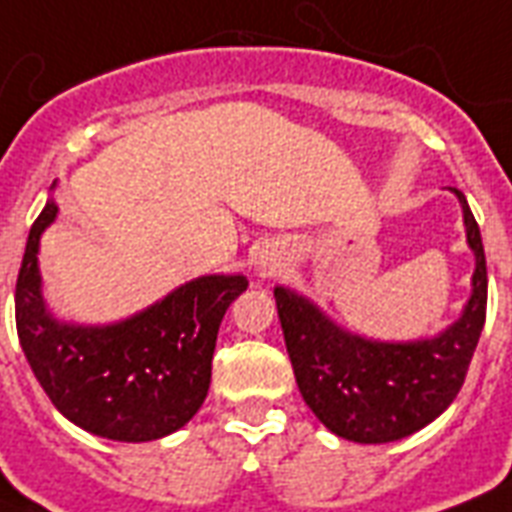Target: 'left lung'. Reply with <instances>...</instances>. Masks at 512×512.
Listing matches in <instances>:
<instances>
[{
  "mask_svg": "<svg viewBox=\"0 0 512 512\" xmlns=\"http://www.w3.org/2000/svg\"><path fill=\"white\" fill-rule=\"evenodd\" d=\"M465 212L476 252L473 295L452 327L433 340L372 342L335 327L305 297L273 289L297 388L332 433L358 444H388L433 422L460 393L486 321V257L481 231Z\"/></svg>",
  "mask_w": 512,
  "mask_h": 512,
  "instance_id": "8db88e82",
  "label": "left lung"
}]
</instances>
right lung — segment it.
Listing matches in <instances>:
<instances>
[{
	"label": "right lung",
	"mask_w": 512,
	"mask_h": 512,
	"mask_svg": "<svg viewBox=\"0 0 512 512\" xmlns=\"http://www.w3.org/2000/svg\"><path fill=\"white\" fill-rule=\"evenodd\" d=\"M55 215V201H47L31 225L15 284V327L36 380L63 417L95 436H170L204 404L217 329L249 281L201 276L122 324H60L44 308L36 265L39 236Z\"/></svg>",
	"instance_id": "add662e5"
}]
</instances>
